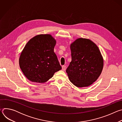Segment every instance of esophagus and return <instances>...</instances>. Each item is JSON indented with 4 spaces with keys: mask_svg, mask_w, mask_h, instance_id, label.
I'll return each instance as SVG.
<instances>
[{
    "mask_svg": "<svg viewBox=\"0 0 122 122\" xmlns=\"http://www.w3.org/2000/svg\"><path fill=\"white\" fill-rule=\"evenodd\" d=\"M62 70L63 71H65V70H66V66H62Z\"/></svg>",
    "mask_w": 122,
    "mask_h": 122,
    "instance_id": "obj_1",
    "label": "esophagus"
}]
</instances>
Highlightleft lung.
I'll list each match as a JSON object with an SVG mask.
<instances>
[{"instance_id":"left-lung-1","label":"left lung","mask_w":122,"mask_h":122,"mask_svg":"<svg viewBox=\"0 0 122 122\" xmlns=\"http://www.w3.org/2000/svg\"><path fill=\"white\" fill-rule=\"evenodd\" d=\"M70 47L72 59L66 70L69 80L78 87L91 85L99 77L103 67L98 47L89 39L79 38Z\"/></svg>"}]
</instances>
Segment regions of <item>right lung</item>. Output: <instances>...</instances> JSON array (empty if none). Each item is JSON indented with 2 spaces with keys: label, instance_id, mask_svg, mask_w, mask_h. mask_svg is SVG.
I'll list each match as a JSON object with an SVG mask.
<instances>
[{
  "label": "right lung",
  "instance_id": "add662e5",
  "mask_svg": "<svg viewBox=\"0 0 122 122\" xmlns=\"http://www.w3.org/2000/svg\"><path fill=\"white\" fill-rule=\"evenodd\" d=\"M56 41L50 34H41L30 39L19 58V65L30 81L43 83L62 67L54 52Z\"/></svg>",
  "mask_w": 122,
  "mask_h": 122
}]
</instances>
